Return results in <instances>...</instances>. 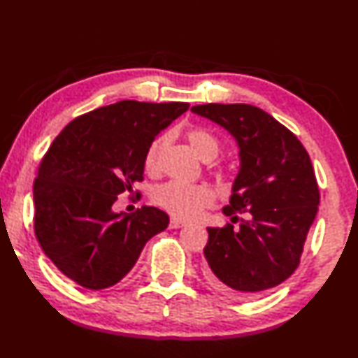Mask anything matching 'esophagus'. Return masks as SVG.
Returning <instances> with one entry per match:
<instances>
[{
  "label": "esophagus",
  "instance_id": "1",
  "mask_svg": "<svg viewBox=\"0 0 358 358\" xmlns=\"http://www.w3.org/2000/svg\"><path fill=\"white\" fill-rule=\"evenodd\" d=\"M169 226H170V229H178V228H182V226H185V223L178 220V219H171Z\"/></svg>",
  "mask_w": 358,
  "mask_h": 358
}]
</instances>
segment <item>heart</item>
Masks as SVG:
<instances>
[{
    "instance_id": "obj_1",
    "label": "heart",
    "mask_w": 358,
    "mask_h": 358,
    "mask_svg": "<svg viewBox=\"0 0 358 358\" xmlns=\"http://www.w3.org/2000/svg\"><path fill=\"white\" fill-rule=\"evenodd\" d=\"M167 135L156 136L147 147L144 156V169L155 173L158 169V156ZM187 139L189 145L202 161L214 159L220 150V143L217 136L203 127H194L188 130ZM153 202L161 206L178 219H194L202 209L213 205L214 193L206 185H189L178 180H169L153 189Z\"/></svg>"
}]
</instances>
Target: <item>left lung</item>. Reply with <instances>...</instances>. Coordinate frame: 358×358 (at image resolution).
<instances>
[{"label": "left lung", "instance_id": "obj_1", "mask_svg": "<svg viewBox=\"0 0 358 358\" xmlns=\"http://www.w3.org/2000/svg\"><path fill=\"white\" fill-rule=\"evenodd\" d=\"M191 112L214 121L238 145L240 170L223 214L237 220L206 228L205 280L223 294L252 298L280 285L299 266L317 214L319 188L307 150L289 129L252 104H197Z\"/></svg>", "mask_w": 358, "mask_h": 358}]
</instances>
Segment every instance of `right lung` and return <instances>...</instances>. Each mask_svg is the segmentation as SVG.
Segmentation results:
<instances>
[{"instance_id": "obj_1", "label": "right lung", "mask_w": 358, "mask_h": 358, "mask_svg": "<svg viewBox=\"0 0 358 358\" xmlns=\"http://www.w3.org/2000/svg\"><path fill=\"white\" fill-rule=\"evenodd\" d=\"M188 103L123 100L73 120L39 165L33 185L34 234L55 266L90 290L130 272L153 235L169 226L155 206L113 213L117 196L143 180L147 147Z\"/></svg>"}]
</instances>
